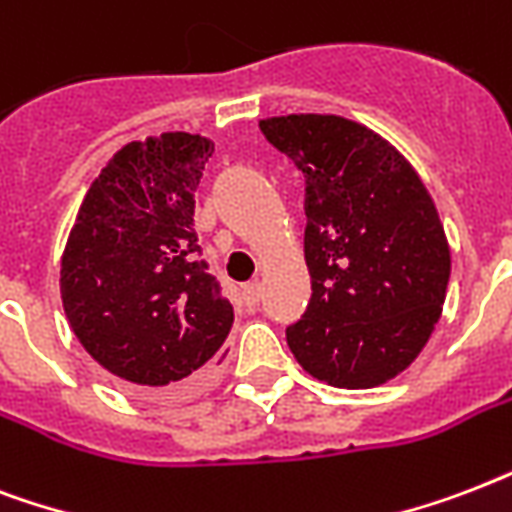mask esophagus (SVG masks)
I'll use <instances>...</instances> for the list:
<instances>
[{
	"mask_svg": "<svg viewBox=\"0 0 512 512\" xmlns=\"http://www.w3.org/2000/svg\"><path fill=\"white\" fill-rule=\"evenodd\" d=\"M240 299H243V304L248 307V310H253V307H256L261 299L259 280H251V283L240 285Z\"/></svg>",
	"mask_w": 512,
	"mask_h": 512,
	"instance_id": "esophagus-1",
	"label": "esophagus"
}]
</instances>
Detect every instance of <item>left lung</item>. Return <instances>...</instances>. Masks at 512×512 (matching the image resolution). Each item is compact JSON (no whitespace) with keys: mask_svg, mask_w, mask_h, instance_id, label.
<instances>
[{"mask_svg":"<svg viewBox=\"0 0 512 512\" xmlns=\"http://www.w3.org/2000/svg\"><path fill=\"white\" fill-rule=\"evenodd\" d=\"M304 173L312 299L285 328L293 358L331 387L406 371L443 312L449 240L422 178L379 133L336 114L259 122Z\"/></svg>","mask_w":512,"mask_h":512,"instance_id":"1","label":"left lung"}]
</instances>
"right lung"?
<instances>
[{"instance_id": "add662e5", "label": "right lung", "mask_w": 512, "mask_h": 512, "mask_svg": "<svg viewBox=\"0 0 512 512\" xmlns=\"http://www.w3.org/2000/svg\"><path fill=\"white\" fill-rule=\"evenodd\" d=\"M211 154V138L192 133L130 141L90 184L66 240L61 299L71 331L144 398L192 390L235 320L197 259L194 189Z\"/></svg>"}]
</instances>
